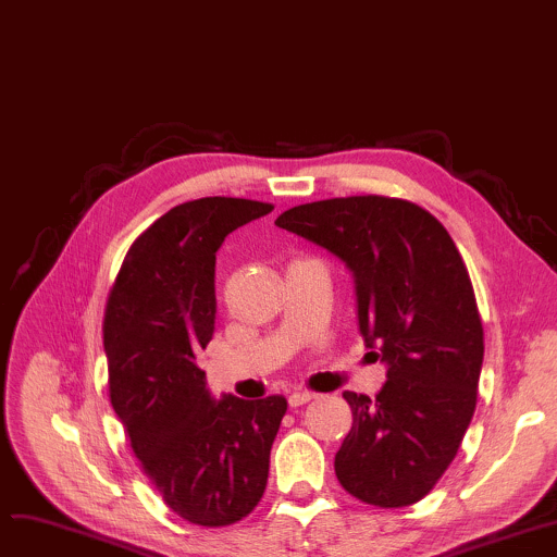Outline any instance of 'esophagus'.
<instances>
[{
    "instance_id": "esophagus-1",
    "label": "esophagus",
    "mask_w": 557,
    "mask_h": 557,
    "mask_svg": "<svg viewBox=\"0 0 557 557\" xmlns=\"http://www.w3.org/2000/svg\"><path fill=\"white\" fill-rule=\"evenodd\" d=\"M313 397H315V395H313V393H307V391L294 393V395H288V406H290V408H296V406H302V404L311 401Z\"/></svg>"
}]
</instances>
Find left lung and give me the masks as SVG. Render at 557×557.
Wrapping results in <instances>:
<instances>
[{"mask_svg":"<svg viewBox=\"0 0 557 557\" xmlns=\"http://www.w3.org/2000/svg\"><path fill=\"white\" fill-rule=\"evenodd\" d=\"M275 225L345 263L359 332L386 366L374 399L343 393L355 422L334 460L341 485L379 508L420 502L472 422L483 366L481 315L454 239L426 210L386 196L298 205Z\"/></svg>","mask_w":557,"mask_h":557,"instance_id":"1","label":"left lung"}]
</instances>
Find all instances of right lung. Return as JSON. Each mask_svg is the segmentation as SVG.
Returning a JSON list of instances; mask_svg holds the SVG:
<instances>
[{
    "instance_id": "1",
    "label": "right lung",
    "mask_w": 557,
    "mask_h": 557,
    "mask_svg": "<svg viewBox=\"0 0 557 557\" xmlns=\"http://www.w3.org/2000/svg\"><path fill=\"white\" fill-rule=\"evenodd\" d=\"M273 212L246 198L175 205L131 246L108 296L110 401L164 504L198 525H227L259 504L286 399H216L196 366L214 334L216 250Z\"/></svg>"
}]
</instances>
